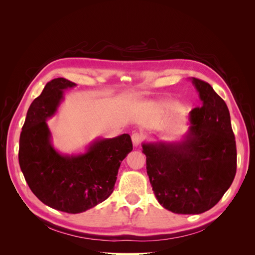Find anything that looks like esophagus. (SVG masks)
<instances>
[{
	"label": "esophagus",
	"instance_id": "obj_1",
	"mask_svg": "<svg viewBox=\"0 0 255 255\" xmlns=\"http://www.w3.org/2000/svg\"><path fill=\"white\" fill-rule=\"evenodd\" d=\"M132 141H133V144L136 146H139L141 141H142V135L139 134V133H133L132 134Z\"/></svg>",
	"mask_w": 255,
	"mask_h": 255
}]
</instances>
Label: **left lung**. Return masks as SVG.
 Masks as SVG:
<instances>
[{
    "mask_svg": "<svg viewBox=\"0 0 255 255\" xmlns=\"http://www.w3.org/2000/svg\"><path fill=\"white\" fill-rule=\"evenodd\" d=\"M202 101L189 113L180 142H144L146 173L161 206L175 214H201L219 202L236 174V142L226 102L210 84L192 78Z\"/></svg>",
    "mask_w": 255,
    "mask_h": 255,
    "instance_id": "left-lung-1",
    "label": "left lung"
}]
</instances>
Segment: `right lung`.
Here are the masks:
<instances>
[{"mask_svg":"<svg viewBox=\"0 0 255 255\" xmlns=\"http://www.w3.org/2000/svg\"><path fill=\"white\" fill-rule=\"evenodd\" d=\"M76 86L54 79L30 104L22 127L19 164L33 194L54 210L79 214L103 202L114 191L121 161L133 150L128 134L98 139L79 155L53 148L47 120L56 113L64 91Z\"/></svg>","mask_w":255,"mask_h":255,"instance_id":"obj_1","label":"right lung"}]
</instances>
